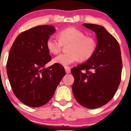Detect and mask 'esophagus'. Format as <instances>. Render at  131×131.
Here are the masks:
<instances>
[{
  "instance_id": "esophagus-1",
  "label": "esophagus",
  "mask_w": 131,
  "mask_h": 131,
  "mask_svg": "<svg viewBox=\"0 0 131 131\" xmlns=\"http://www.w3.org/2000/svg\"><path fill=\"white\" fill-rule=\"evenodd\" d=\"M64 69H65L66 72L68 73V74L71 72V68L69 67H64Z\"/></svg>"
}]
</instances>
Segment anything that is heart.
<instances>
[{
    "label": "heart",
    "instance_id": "obj_1",
    "mask_svg": "<svg viewBox=\"0 0 131 131\" xmlns=\"http://www.w3.org/2000/svg\"><path fill=\"white\" fill-rule=\"evenodd\" d=\"M69 53L60 54L54 59L55 63L68 66L80 59L88 60L95 52L96 42L93 38L85 36L81 30L75 27H68L59 33V39L50 37L47 41V47L50 53H59L63 45H68Z\"/></svg>",
    "mask_w": 131,
    "mask_h": 131
}]
</instances>
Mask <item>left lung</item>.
I'll use <instances>...</instances> for the list:
<instances>
[{"mask_svg": "<svg viewBox=\"0 0 131 131\" xmlns=\"http://www.w3.org/2000/svg\"><path fill=\"white\" fill-rule=\"evenodd\" d=\"M83 25L96 33L97 45L91 58L71 69L74 77L72 88L78 103L94 109L114 96L121 80L122 60L117 41L103 26Z\"/></svg>", "mask_w": 131, "mask_h": 131, "instance_id": "1", "label": "left lung"}]
</instances>
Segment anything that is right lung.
<instances>
[{"label": "right lung", "instance_id": "add662e5", "mask_svg": "<svg viewBox=\"0 0 131 131\" xmlns=\"http://www.w3.org/2000/svg\"><path fill=\"white\" fill-rule=\"evenodd\" d=\"M56 32L53 26L41 25L21 33L10 49L6 71L14 93L31 107L47 104L65 75L63 67L51 60L47 41Z\"/></svg>", "mask_w": 131, "mask_h": 131}]
</instances>
